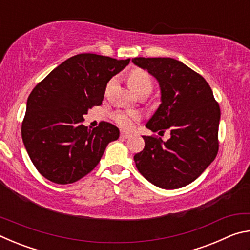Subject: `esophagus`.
I'll return each instance as SVG.
<instances>
[{"instance_id": "obj_1", "label": "esophagus", "mask_w": 250, "mask_h": 250, "mask_svg": "<svg viewBox=\"0 0 250 250\" xmlns=\"http://www.w3.org/2000/svg\"><path fill=\"white\" fill-rule=\"evenodd\" d=\"M120 137H121L122 139H129V138L132 137V134L129 133V132H125V131H122L121 134H120Z\"/></svg>"}]
</instances>
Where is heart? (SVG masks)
Instances as JSON below:
<instances>
[{
	"mask_svg": "<svg viewBox=\"0 0 250 250\" xmlns=\"http://www.w3.org/2000/svg\"><path fill=\"white\" fill-rule=\"evenodd\" d=\"M113 83V79L110 80L107 84V88ZM129 86L133 92L138 94L142 90H150L153 86L151 75L146 70L142 68H135L131 71L129 75ZM140 113L137 111H131V110H117L112 113V119L115 120L116 124L125 129L133 128L134 124L140 120Z\"/></svg>",
	"mask_w": 250,
	"mask_h": 250,
	"instance_id": "b5f03b06",
	"label": "heart"
}]
</instances>
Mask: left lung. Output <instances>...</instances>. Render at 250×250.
I'll use <instances>...</instances> for the list:
<instances>
[{
	"instance_id": "1",
	"label": "left lung",
	"mask_w": 250,
	"mask_h": 250,
	"mask_svg": "<svg viewBox=\"0 0 250 250\" xmlns=\"http://www.w3.org/2000/svg\"><path fill=\"white\" fill-rule=\"evenodd\" d=\"M132 62L158 79L161 104L146 125L171 138L143 135L145 149L134 155L138 171L161 188L192 183L216 158L221 109L209 84L183 62L168 57H137Z\"/></svg>"
}]
</instances>
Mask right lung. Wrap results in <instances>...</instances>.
Instances as JSON below:
<instances>
[{"label": "right lung", "instance_id": "right-lung-1", "mask_svg": "<svg viewBox=\"0 0 250 250\" xmlns=\"http://www.w3.org/2000/svg\"><path fill=\"white\" fill-rule=\"evenodd\" d=\"M130 59L78 54L57 66L28 96L22 122L24 146L34 167L57 184L77 182L98 166L119 129L109 122L83 125L88 109L103 104L107 83Z\"/></svg>", "mask_w": 250, "mask_h": 250}]
</instances>
